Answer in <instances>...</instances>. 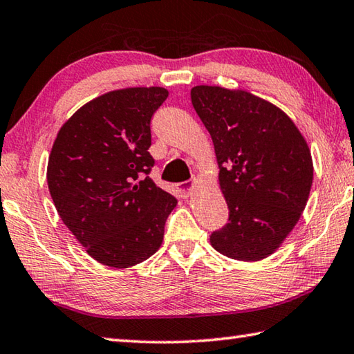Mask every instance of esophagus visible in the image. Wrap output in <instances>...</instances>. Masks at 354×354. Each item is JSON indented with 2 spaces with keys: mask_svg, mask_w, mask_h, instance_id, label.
<instances>
[{
  "mask_svg": "<svg viewBox=\"0 0 354 354\" xmlns=\"http://www.w3.org/2000/svg\"><path fill=\"white\" fill-rule=\"evenodd\" d=\"M176 189L179 192V195H181L183 198H187L190 195V192L193 189V181H184V183H179L176 185Z\"/></svg>",
  "mask_w": 354,
  "mask_h": 354,
  "instance_id": "34e87169",
  "label": "esophagus"
}]
</instances>
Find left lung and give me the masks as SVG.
Here are the masks:
<instances>
[{
	"label": "left lung",
	"mask_w": 354,
	"mask_h": 354,
	"mask_svg": "<svg viewBox=\"0 0 354 354\" xmlns=\"http://www.w3.org/2000/svg\"><path fill=\"white\" fill-rule=\"evenodd\" d=\"M192 104L213 140L228 223L214 250L261 261L278 250L306 209L313 161L301 131L279 107L245 90L196 86Z\"/></svg>",
	"instance_id": "8db88e82"
}]
</instances>
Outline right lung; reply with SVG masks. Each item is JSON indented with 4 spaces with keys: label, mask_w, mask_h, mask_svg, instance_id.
Returning a JSON list of instances; mask_svg holds the SVG:
<instances>
[{
    "label": "right lung",
    "mask_w": 354,
    "mask_h": 354,
    "mask_svg": "<svg viewBox=\"0 0 354 354\" xmlns=\"http://www.w3.org/2000/svg\"><path fill=\"white\" fill-rule=\"evenodd\" d=\"M162 87H129L88 101L59 129L47 184L62 223L102 266L127 268L162 244L178 201L151 181L150 121Z\"/></svg>",
    "instance_id": "1"
}]
</instances>
